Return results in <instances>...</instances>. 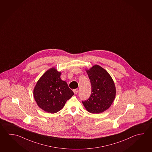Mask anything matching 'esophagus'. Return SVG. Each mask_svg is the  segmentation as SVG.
I'll return each mask as SVG.
<instances>
[{
  "mask_svg": "<svg viewBox=\"0 0 152 152\" xmlns=\"http://www.w3.org/2000/svg\"><path fill=\"white\" fill-rule=\"evenodd\" d=\"M78 91H79V90H78L77 89H73V92H74V93H75V94H77Z\"/></svg>",
  "mask_w": 152,
  "mask_h": 152,
  "instance_id": "esophagus-1",
  "label": "esophagus"
}]
</instances>
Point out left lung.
I'll list each match as a JSON object with an SVG mask.
<instances>
[{"instance_id": "8db88e82", "label": "left lung", "mask_w": 152, "mask_h": 152, "mask_svg": "<svg viewBox=\"0 0 152 152\" xmlns=\"http://www.w3.org/2000/svg\"><path fill=\"white\" fill-rule=\"evenodd\" d=\"M86 72L91 83V93L88 99L82 101L83 104L91 113H102L110 107L115 99V83L108 72L99 65H94Z\"/></svg>"}]
</instances>
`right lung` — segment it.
I'll return each instance as SVG.
<instances>
[{
    "mask_svg": "<svg viewBox=\"0 0 152 152\" xmlns=\"http://www.w3.org/2000/svg\"><path fill=\"white\" fill-rule=\"evenodd\" d=\"M61 72L53 67L45 72L34 89L37 104L48 113H57L74 95L65 81L61 79Z\"/></svg>",
    "mask_w": 152,
    "mask_h": 152,
    "instance_id": "obj_1",
    "label": "right lung"
}]
</instances>
